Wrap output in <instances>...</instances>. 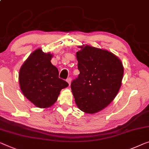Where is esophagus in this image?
Instances as JSON below:
<instances>
[{
    "label": "esophagus",
    "instance_id": "34e87169",
    "mask_svg": "<svg viewBox=\"0 0 149 149\" xmlns=\"http://www.w3.org/2000/svg\"><path fill=\"white\" fill-rule=\"evenodd\" d=\"M66 81H67V82L69 84V85H70L71 82H72V78H71V77H68V78L66 79Z\"/></svg>",
    "mask_w": 149,
    "mask_h": 149
}]
</instances>
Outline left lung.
<instances>
[{
  "label": "left lung",
  "mask_w": 149,
  "mask_h": 149,
  "mask_svg": "<svg viewBox=\"0 0 149 149\" xmlns=\"http://www.w3.org/2000/svg\"><path fill=\"white\" fill-rule=\"evenodd\" d=\"M76 53L78 77L71 84L76 105L94 114L115 98L123 80L124 68L118 57L108 51L86 45Z\"/></svg>",
  "instance_id": "obj_1"
}]
</instances>
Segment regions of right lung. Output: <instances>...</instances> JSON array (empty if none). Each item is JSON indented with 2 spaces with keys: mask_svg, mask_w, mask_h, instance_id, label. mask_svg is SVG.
I'll return each mask as SVG.
<instances>
[{
  "mask_svg": "<svg viewBox=\"0 0 149 149\" xmlns=\"http://www.w3.org/2000/svg\"><path fill=\"white\" fill-rule=\"evenodd\" d=\"M53 55L37 49L24 62L19 71L20 88L29 100L37 107L45 108L57 101L68 82L59 78V71L52 65Z\"/></svg>",
  "mask_w": 149,
  "mask_h": 149,
  "instance_id": "right-lung-1",
  "label": "right lung"
}]
</instances>
